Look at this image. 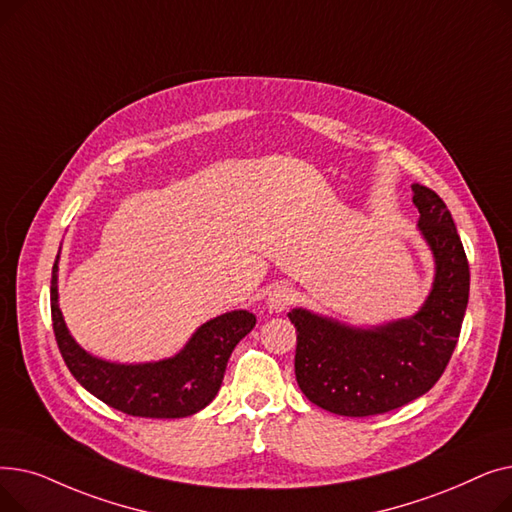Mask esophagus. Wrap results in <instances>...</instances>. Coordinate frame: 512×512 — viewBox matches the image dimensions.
Returning <instances> with one entry per match:
<instances>
[{
    "mask_svg": "<svg viewBox=\"0 0 512 512\" xmlns=\"http://www.w3.org/2000/svg\"><path fill=\"white\" fill-rule=\"evenodd\" d=\"M294 301H297V292H294V288H290L288 284H276L270 290V294H267V303H270V309L274 311H284Z\"/></svg>",
    "mask_w": 512,
    "mask_h": 512,
    "instance_id": "esophagus-1",
    "label": "esophagus"
}]
</instances>
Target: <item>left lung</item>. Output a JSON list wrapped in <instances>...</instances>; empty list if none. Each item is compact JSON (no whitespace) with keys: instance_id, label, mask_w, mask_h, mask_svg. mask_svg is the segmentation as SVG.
<instances>
[{"instance_id":"8db88e82","label":"left lung","mask_w":512,"mask_h":512,"mask_svg":"<svg viewBox=\"0 0 512 512\" xmlns=\"http://www.w3.org/2000/svg\"><path fill=\"white\" fill-rule=\"evenodd\" d=\"M419 228L436 257V282L411 319L373 330L292 309L297 328L294 375L313 405L344 417L394 411L419 398L444 373L459 342L469 301V261L446 203L413 184Z\"/></svg>"}]
</instances>
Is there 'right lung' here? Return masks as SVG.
I'll return each instance as SVG.
<instances>
[{"label": "right lung", "instance_id": "right-lung-1", "mask_svg": "<svg viewBox=\"0 0 512 512\" xmlns=\"http://www.w3.org/2000/svg\"><path fill=\"white\" fill-rule=\"evenodd\" d=\"M51 321L64 363L76 382L107 407L132 417L178 419L207 407L218 394L234 346L255 328V315L232 311L203 324L172 359L116 365L91 357L66 330L58 307V259L51 270Z\"/></svg>", "mask_w": 512, "mask_h": 512}]
</instances>
